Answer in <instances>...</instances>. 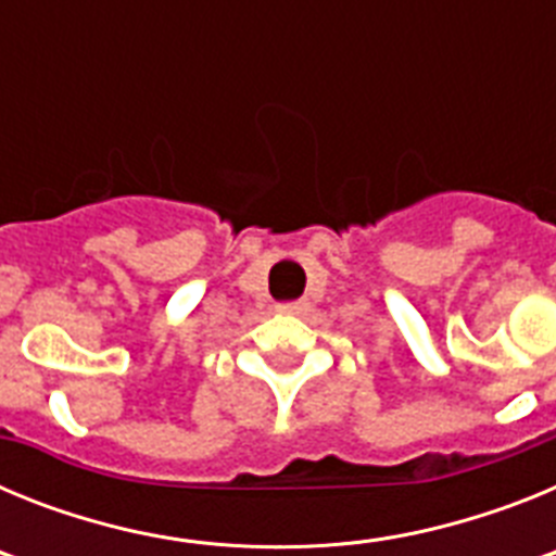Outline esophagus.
I'll use <instances>...</instances> for the list:
<instances>
[{"label":"esophagus","mask_w":556,"mask_h":556,"mask_svg":"<svg viewBox=\"0 0 556 556\" xmlns=\"http://www.w3.org/2000/svg\"><path fill=\"white\" fill-rule=\"evenodd\" d=\"M308 303L306 301H289V303H278V312H283V314H301L303 308H306Z\"/></svg>","instance_id":"34e87169"}]
</instances>
